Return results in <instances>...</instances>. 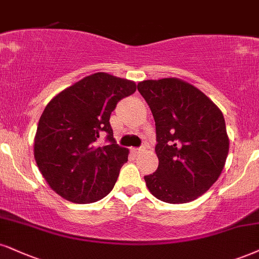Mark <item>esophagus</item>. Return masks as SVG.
Listing matches in <instances>:
<instances>
[{
  "instance_id": "1",
  "label": "esophagus",
  "mask_w": 259,
  "mask_h": 259,
  "mask_svg": "<svg viewBox=\"0 0 259 259\" xmlns=\"http://www.w3.org/2000/svg\"><path fill=\"white\" fill-rule=\"evenodd\" d=\"M131 151H132L133 154L139 155V154H142L143 151H144V149H140V148H132V149H131Z\"/></svg>"
}]
</instances>
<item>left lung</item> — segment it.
<instances>
[{"label":"left lung","instance_id":"8db88e82","mask_svg":"<svg viewBox=\"0 0 259 259\" xmlns=\"http://www.w3.org/2000/svg\"><path fill=\"white\" fill-rule=\"evenodd\" d=\"M138 91L156 124L158 168L144 177L149 191L170 204L205 193L225 167L229 139L222 111L193 85L177 78L144 80Z\"/></svg>","mask_w":259,"mask_h":259}]
</instances>
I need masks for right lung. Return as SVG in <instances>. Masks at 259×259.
<instances>
[{
    "mask_svg": "<svg viewBox=\"0 0 259 259\" xmlns=\"http://www.w3.org/2000/svg\"><path fill=\"white\" fill-rule=\"evenodd\" d=\"M136 90L135 81L100 72L65 89L47 104L34 137V159L59 196L86 204L113 190L128 150L115 142L110 114L117 102ZM102 135L107 145L98 147Z\"/></svg>",
    "mask_w": 259,
    "mask_h": 259,
    "instance_id": "obj_1",
    "label": "right lung"
}]
</instances>
